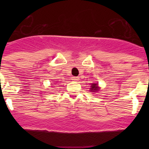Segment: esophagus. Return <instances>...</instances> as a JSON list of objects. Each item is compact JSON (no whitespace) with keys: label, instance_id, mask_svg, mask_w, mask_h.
<instances>
[{"label":"esophagus","instance_id":"34e87169","mask_svg":"<svg viewBox=\"0 0 149 149\" xmlns=\"http://www.w3.org/2000/svg\"><path fill=\"white\" fill-rule=\"evenodd\" d=\"M79 77H73L72 78V80L74 81H79Z\"/></svg>","mask_w":149,"mask_h":149}]
</instances>
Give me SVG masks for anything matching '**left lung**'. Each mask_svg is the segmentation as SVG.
I'll list each match as a JSON object with an SVG mask.
<instances>
[{"label": "left lung", "mask_w": 149, "mask_h": 149, "mask_svg": "<svg viewBox=\"0 0 149 149\" xmlns=\"http://www.w3.org/2000/svg\"><path fill=\"white\" fill-rule=\"evenodd\" d=\"M100 89V87L98 86V84H92L91 86V88L90 90L91 91V92H96V91H98Z\"/></svg>", "instance_id": "left-lung-1"}]
</instances>
